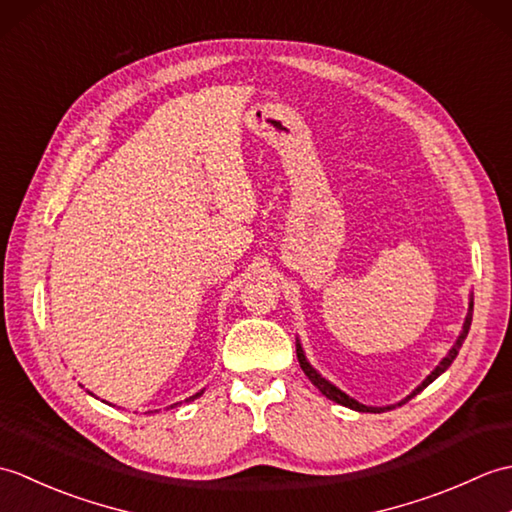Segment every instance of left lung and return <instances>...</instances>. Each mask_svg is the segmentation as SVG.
<instances>
[{
    "label": "left lung",
    "instance_id": "left-lung-1",
    "mask_svg": "<svg viewBox=\"0 0 512 512\" xmlns=\"http://www.w3.org/2000/svg\"><path fill=\"white\" fill-rule=\"evenodd\" d=\"M471 321H473V295L469 297V312H466V319H464V323H462V332H460L458 339H455V343H453L451 350L447 352V356H444L442 361H440L436 367H433V372H431L427 378H424L422 383H420L416 389H413L409 396L398 400L396 405H387V407H369V405H363V402H358L356 398L347 396L343 389L332 385L328 378H323V376L317 372V369H314V367L310 365V361L306 358V352H303V347H301V341H299V339H297V358H299V365H301V369H303V374H306V376L310 378V383H312L314 387H317L325 398H330V400L339 402V405H343V407H347V409H354V411H361V413H380V411H389V409H396V407H400V405H405L407 400H411L413 396L420 394V391H422L424 387H429V385L433 383V380H436L440 374L447 372V369L451 367V363L455 361V356H458L460 347H462V343H464V339H466V334H469V330H471Z\"/></svg>",
    "mask_w": 512,
    "mask_h": 512
}]
</instances>
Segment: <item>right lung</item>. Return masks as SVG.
<instances>
[{"mask_svg": "<svg viewBox=\"0 0 512 512\" xmlns=\"http://www.w3.org/2000/svg\"><path fill=\"white\" fill-rule=\"evenodd\" d=\"M88 394H90V396H94V394H92V391H88ZM202 394H204V389H202V391H198V394H195V396H191L189 400H195V398H200ZM176 405H178V402H176ZM176 405H171V409H173V407H176ZM156 411H158V409H156ZM147 413H154V411H147Z\"/></svg>", "mask_w": 512, "mask_h": 512, "instance_id": "1", "label": "right lung"}]
</instances>
